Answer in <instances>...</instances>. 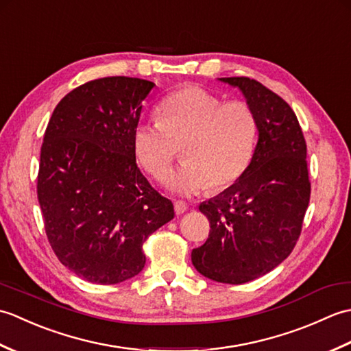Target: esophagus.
Segmentation results:
<instances>
[{
	"label": "esophagus",
	"instance_id": "34e87169",
	"mask_svg": "<svg viewBox=\"0 0 351 351\" xmlns=\"http://www.w3.org/2000/svg\"><path fill=\"white\" fill-rule=\"evenodd\" d=\"M189 210H190V206L185 204V202H182V200H176V202H175V213L178 215L187 213Z\"/></svg>",
	"mask_w": 351,
	"mask_h": 351
}]
</instances>
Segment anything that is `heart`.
<instances>
[{"instance_id":"b5f03b06","label":"heart","mask_w":351,"mask_h":351,"mask_svg":"<svg viewBox=\"0 0 351 351\" xmlns=\"http://www.w3.org/2000/svg\"><path fill=\"white\" fill-rule=\"evenodd\" d=\"M134 151L155 180H164L184 147L185 164L167 181L178 195L221 191L247 170L256 143V117L243 101H225L190 86L167 96L160 121L134 130Z\"/></svg>"}]
</instances>
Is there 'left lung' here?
<instances>
[{"mask_svg":"<svg viewBox=\"0 0 351 351\" xmlns=\"http://www.w3.org/2000/svg\"><path fill=\"white\" fill-rule=\"evenodd\" d=\"M240 88L259 132L247 170L217 197L199 205L210 220L205 244L191 261L205 278L250 282L278 267L295 247L311 199L306 141L279 95L249 77L220 78Z\"/></svg>","mask_w":351,"mask_h":351,"instance_id":"obj_1","label":"left lung"}]
</instances>
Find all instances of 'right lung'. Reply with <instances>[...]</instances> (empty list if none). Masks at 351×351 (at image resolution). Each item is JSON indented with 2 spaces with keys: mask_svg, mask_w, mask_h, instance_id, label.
<instances>
[{
  "mask_svg": "<svg viewBox=\"0 0 351 351\" xmlns=\"http://www.w3.org/2000/svg\"><path fill=\"white\" fill-rule=\"evenodd\" d=\"M147 80L107 77L57 104L40 151L37 199L58 261L101 285L143 270V243L175 217L173 204L141 173L134 130Z\"/></svg>",
  "mask_w": 351,
  "mask_h": 351,
  "instance_id": "right-lung-1",
  "label": "right lung"
}]
</instances>
